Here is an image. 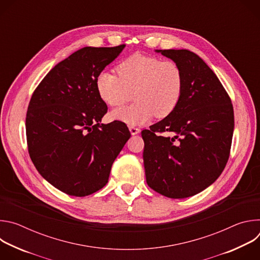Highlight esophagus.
<instances>
[{"label": "esophagus", "mask_w": 260, "mask_h": 260, "mask_svg": "<svg viewBox=\"0 0 260 260\" xmlns=\"http://www.w3.org/2000/svg\"><path fill=\"white\" fill-rule=\"evenodd\" d=\"M129 132L133 136H135V135H138L140 133V128L135 127V126H129Z\"/></svg>", "instance_id": "esophagus-1"}]
</instances>
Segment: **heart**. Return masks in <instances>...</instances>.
Here are the masks:
<instances>
[{"mask_svg":"<svg viewBox=\"0 0 260 260\" xmlns=\"http://www.w3.org/2000/svg\"><path fill=\"white\" fill-rule=\"evenodd\" d=\"M118 76L108 71L95 79L100 98L111 107H120L131 99L134 103L115 110L111 117L128 125L143 124L153 115L165 118L172 114L183 93V74L172 59L154 55L134 54L116 67Z\"/></svg>","mask_w":260,"mask_h":260,"instance_id":"1","label":"heart"}]
</instances>
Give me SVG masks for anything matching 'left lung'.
I'll list each match as a JSON object with an SVG mask.
<instances>
[{
	"label": "left lung",
	"instance_id": "1",
	"mask_svg": "<svg viewBox=\"0 0 260 260\" xmlns=\"http://www.w3.org/2000/svg\"><path fill=\"white\" fill-rule=\"evenodd\" d=\"M156 51L181 68L183 93L172 114L142 131L146 181L167 198L185 199L206 189L223 172L231 153L234 108L198 54L186 49Z\"/></svg>",
	"mask_w": 260,
	"mask_h": 260
}]
</instances>
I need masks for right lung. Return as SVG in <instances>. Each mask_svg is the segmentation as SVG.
<instances>
[{
  "instance_id": "1",
  "label": "right lung",
  "mask_w": 260,
  "mask_h": 260,
  "mask_svg": "<svg viewBox=\"0 0 260 260\" xmlns=\"http://www.w3.org/2000/svg\"><path fill=\"white\" fill-rule=\"evenodd\" d=\"M84 47L52 68L35 89L26 112L29 157L58 190L86 197L108 182L131 137L125 123H100L108 107L95 79L124 48Z\"/></svg>"
}]
</instances>
